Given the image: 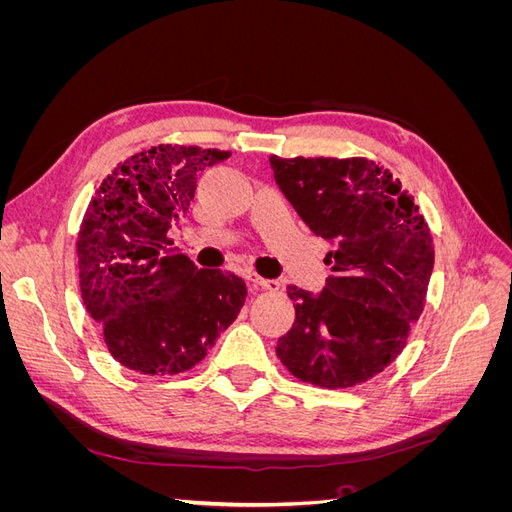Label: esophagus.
<instances>
[{
	"label": "esophagus",
	"instance_id": "34e87169",
	"mask_svg": "<svg viewBox=\"0 0 512 512\" xmlns=\"http://www.w3.org/2000/svg\"><path fill=\"white\" fill-rule=\"evenodd\" d=\"M250 280H252V284L265 288V290H271V292H277L282 288V284L277 280H265V277H260V275H250Z\"/></svg>",
	"mask_w": 512,
	"mask_h": 512
}]
</instances>
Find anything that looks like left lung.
<instances>
[{
	"mask_svg": "<svg viewBox=\"0 0 512 512\" xmlns=\"http://www.w3.org/2000/svg\"><path fill=\"white\" fill-rule=\"evenodd\" d=\"M277 185L301 220L333 245L322 292L288 286L292 329L277 356L294 378L348 389L406 348L423 314L433 245L414 198L389 168L365 158H277Z\"/></svg>",
	"mask_w": 512,
	"mask_h": 512,
	"instance_id": "obj_1",
	"label": "left lung"
}]
</instances>
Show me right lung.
<instances>
[{
	"label": "right lung",
	"instance_id": "obj_1",
	"mask_svg": "<svg viewBox=\"0 0 512 512\" xmlns=\"http://www.w3.org/2000/svg\"><path fill=\"white\" fill-rule=\"evenodd\" d=\"M228 151L158 145L123 160L85 211L76 241L87 314L123 367L177 376L207 356L245 303V282L170 250L196 175Z\"/></svg>",
	"mask_w": 512,
	"mask_h": 512
}]
</instances>
